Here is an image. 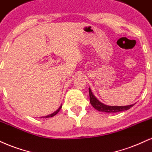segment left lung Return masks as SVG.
<instances>
[{"mask_svg":"<svg viewBox=\"0 0 152 152\" xmlns=\"http://www.w3.org/2000/svg\"><path fill=\"white\" fill-rule=\"evenodd\" d=\"M89 93H90V101L91 104L93 106V107L99 112H107V113H115V112H122L124 110H127L134 106V104L127 105V106H109L106 105L101 102H99L98 99L94 97V95L92 94L91 89L89 88Z\"/></svg>","mask_w":152,"mask_h":152,"instance_id":"obj_1","label":"left lung"}]
</instances>
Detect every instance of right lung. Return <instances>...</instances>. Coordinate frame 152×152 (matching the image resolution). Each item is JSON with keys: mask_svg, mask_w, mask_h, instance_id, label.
<instances>
[{"mask_svg": "<svg viewBox=\"0 0 152 152\" xmlns=\"http://www.w3.org/2000/svg\"><path fill=\"white\" fill-rule=\"evenodd\" d=\"M61 108H62V105H61V106L60 107V108H59L58 110H57V111H55V112H53V114H50V115H48V116H45V117H43V118H45V117H46V118H48V117H54L55 115H56L58 113V112L60 111V109H61Z\"/></svg>", "mask_w": 152, "mask_h": 152, "instance_id": "1", "label": "right lung"}]
</instances>
